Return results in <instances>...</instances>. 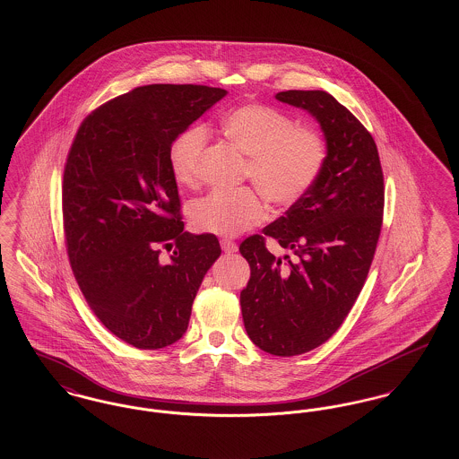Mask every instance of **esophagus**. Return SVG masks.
Listing matches in <instances>:
<instances>
[{
  "instance_id": "esophagus-1",
  "label": "esophagus",
  "mask_w": 459,
  "mask_h": 459,
  "mask_svg": "<svg viewBox=\"0 0 459 459\" xmlns=\"http://www.w3.org/2000/svg\"><path fill=\"white\" fill-rule=\"evenodd\" d=\"M221 248H222L226 254H235V252L238 250V245H237L235 241L222 238V240H221Z\"/></svg>"
}]
</instances>
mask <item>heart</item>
Masks as SVG:
<instances>
[{"mask_svg": "<svg viewBox=\"0 0 459 459\" xmlns=\"http://www.w3.org/2000/svg\"><path fill=\"white\" fill-rule=\"evenodd\" d=\"M222 134L247 159L245 179L276 207H290L311 190L326 162L325 138L311 127H295L293 119L261 103H245L228 110L221 121ZM209 133L202 124L183 129L169 146L172 178L181 186H194ZM261 193V194H262ZM254 188L214 190L190 204L195 230L235 237L265 218L264 197Z\"/></svg>", "mask_w": 459, "mask_h": 459, "instance_id": "1", "label": "heart"}]
</instances>
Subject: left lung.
Here are the masks:
<instances>
[{"mask_svg":"<svg viewBox=\"0 0 459 459\" xmlns=\"http://www.w3.org/2000/svg\"><path fill=\"white\" fill-rule=\"evenodd\" d=\"M276 98L307 110L326 140L311 190L240 245L250 265L240 293L247 335L267 354L290 358L325 343L352 309L377 250L385 188L373 136L335 98L317 90ZM265 238L292 255L276 258Z\"/></svg>","mask_w":459,"mask_h":459,"instance_id":"obj_1","label":"left lung"}]
</instances>
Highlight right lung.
<instances>
[{
	"label": "right lung",
	"mask_w": 459,
	"mask_h": 459,
	"mask_svg": "<svg viewBox=\"0 0 459 459\" xmlns=\"http://www.w3.org/2000/svg\"><path fill=\"white\" fill-rule=\"evenodd\" d=\"M222 97L196 84L136 88L93 110L69 150L62 214L75 281L105 328L136 349L183 337L221 255L216 235L183 231L169 146Z\"/></svg>",
	"instance_id": "add662e5"
}]
</instances>
